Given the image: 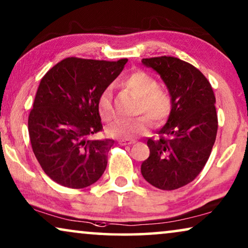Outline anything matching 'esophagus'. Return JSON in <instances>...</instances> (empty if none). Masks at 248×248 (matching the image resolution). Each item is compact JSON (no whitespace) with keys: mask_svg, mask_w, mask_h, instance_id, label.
Segmentation results:
<instances>
[{"mask_svg":"<svg viewBox=\"0 0 248 248\" xmlns=\"http://www.w3.org/2000/svg\"><path fill=\"white\" fill-rule=\"evenodd\" d=\"M118 143H120L121 145H131L134 143L133 140H120L118 141Z\"/></svg>","mask_w":248,"mask_h":248,"instance_id":"1","label":"esophagus"}]
</instances>
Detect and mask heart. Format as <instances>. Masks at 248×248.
I'll list each match as a JSON object with an SVG mask.
<instances>
[{
	"instance_id": "1",
	"label": "heart",
	"mask_w": 248,
	"mask_h": 248,
	"mask_svg": "<svg viewBox=\"0 0 248 248\" xmlns=\"http://www.w3.org/2000/svg\"><path fill=\"white\" fill-rule=\"evenodd\" d=\"M127 91L138 97L135 114H144L135 118H121L110 124L107 128L109 137L118 140L132 139L148 133L151 127V118L155 124L162 123L170 114L172 100L170 93L164 88L159 87L158 81L151 74L144 71L131 73L122 81ZM98 110L103 120L110 121L115 110L113 105V93L109 88L100 93L98 99ZM149 117L151 118H148Z\"/></svg>"
}]
</instances>
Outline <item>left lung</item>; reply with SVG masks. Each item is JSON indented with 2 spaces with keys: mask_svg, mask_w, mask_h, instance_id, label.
Here are the masks:
<instances>
[{
  "mask_svg": "<svg viewBox=\"0 0 248 248\" xmlns=\"http://www.w3.org/2000/svg\"><path fill=\"white\" fill-rule=\"evenodd\" d=\"M168 88L172 108L159 139H148L150 155L141 165L145 181L172 191L194 181L211 155L218 131L216 97L200 70L172 56L143 59Z\"/></svg>",
  "mask_w": 248,
  "mask_h": 248,
  "instance_id": "obj_1",
  "label": "left lung"
}]
</instances>
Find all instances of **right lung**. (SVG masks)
I'll return each mask as SVG.
<instances>
[{
  "label": "right lung",
  "mask_w": 248,
  "mask_h": 248,
  "mask_svg": "<svg viewBox=\"0 0 248 248\" xmlns=\"http://www.w3.org/2000/svg\"><path fill=\"white\" fill-rule=\"evenodd\" d=\"M126 62L67 57L40 80L28 131L37 160L57 184L84 188L104 174L114 140L88 137L103 130L98 99Z\"/></svg>",
  "instance_id": "1"
}]
</instances>
